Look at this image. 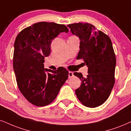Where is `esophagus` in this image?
<instances>
[{"instance_id":"1","label":"esophagus","mask_w":131,"mask_h":131,"mask_svg":"<svg viewBox=\"0 0 131 131\" xmlns=\"http://www.w3.org/2000/svg\"><path fill=\"white\" fill-rule=\"evenodd\" d=\"M73 76H74L73 72H71V71H69V74H68V77H69V79H71V78H72V77H73Z\"/></svg>"}]
</instances>
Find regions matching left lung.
Listing matches in <instances>:
<instances>
[{
  "mask_svg": "<svg viewBox=\"0 0 131 131\" xmlns=\"http://www.w3.org/2000/svg\"><path fill=\"white\" fill-rule=\"evenodd\" d=\"M68 26L80 40L77 59L83 60L88 67L87 77L80 72L74 73L82 82L75 94L85 106L97 107L108 99L115 83L116 57L111 40L88 23H75Z\"/></svg>",
  "mask_w": 131,
  "mask_h": 131,
  "instance_id": "left-lung-1",
  "label": "left lung"
}]
</instances>
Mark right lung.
I'll use <instances>...</instances> for the list:
<instances>
[{
  "mask_svg": "<svg viewBox=\"0 0 131 131\" xmlns=\"http://www.w3.org/2000/svg\"><path fill=\"white\" fill-rule=\"evenodd\" d=\"M68 31L64 25L41 21L25 28L16 37L13 54L16 82L20 91L32 105L51 103L68 78L64 68L52 71L45 69L43 64L45 57L50 54L52 40Z\"/></svg>",
  "mask_w": 131,
  "mask_h": 131,
  "instance_id": "add662e5",
  "label": "right lung"
}]
</instances>
